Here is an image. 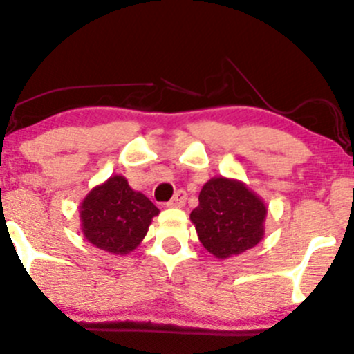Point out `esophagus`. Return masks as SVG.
Wrapping results in <instances>:
<instances>
[{
	"instance_id": "34e87169",
	"label": "esophagus",
	"mask_w": 354,
	"mask_h": 354,
	"mask_svg": "<svg viewBox=\"0 0 354 354\" xmlns=\"http://www.w3.org/2000/svg\"><path fill=\"white\" fill-rule=\"evenodd\" d=\"M185 203H187V193H185L183 189H180V192H176V195H174L166 205L169 208H181L185 207Z\"/></svg>"
}]
</instances>
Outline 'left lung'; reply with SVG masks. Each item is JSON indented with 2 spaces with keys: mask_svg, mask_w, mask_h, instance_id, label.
Wrapping results in <instances>:
<instances>
[{
  "mask_svg": "<svg viewBox=\"0 0 354 354\" xmlns=\"http://www.w3.org/2000/svg\"><path fill=\"white\" fill-rule=\"evenodd\" d=\"M189 214L200 243L217 259L252 249L265 236L266 203L248 185L225 176L210 178Z\"/></svg>",
  "mask_w": 354,
  "mask_h": 354,
  "instance_id": "left-lung-1",
  "label": "left lung"
}]
</instances>
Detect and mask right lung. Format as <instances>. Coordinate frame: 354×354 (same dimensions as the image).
<instances>
[{"label":"right lung","instance_id":"right-lung-1","mask_svg":"<svg viewBox=\"0 0 354 354\" xmlns=\"http://www.w3.org/2000/svg\"><path fill=\"white\" fill-rule=\"evenodd\" d=\"M156 215L159 208L144 193L130 188L122 174L96 185L80 205L81 232L88 243L120 256L142 243Z\"/></svg>","mask_w":354,"mask_h":354}]
</instances>
